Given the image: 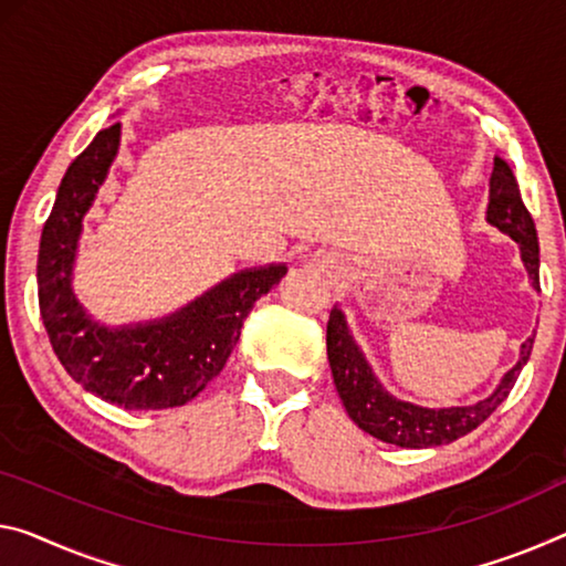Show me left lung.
<instances>
[{"label":"left lung","mask_w":566,"mask_h":566,"mask_svg":"<svg viewBox=\"0 0 566 566\" xmlns=\"http://www.w3.org/2000/svg\"><path fill=\"white\" fill-rule=\"evenodd\" d=\"M485 220L518 242L521 260H524L528 277H532V285L538 291V238L534 220L526 210L524 199H521L514 171L499 156L493 159ZM532 346L534 336H528L521 344L516 367L503 374L501 385L495 387L491 397L468 407H440V410H432V407L402 402V399L392 397L379 385V379L374 377L361 349L352 338L342 311L334 308L326 326L328 364H332L336 392L342 397L346 412L371 438L392 442V446L399 448L448 446V442L473 432L478 424L489 420L495 412V407L514 389L521 369H524L528 356H532Z\"/></svg>","instance_id":"obj_1"}]
</instances>
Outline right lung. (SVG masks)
I'll return each instance as SVG.
<instances>
[{
  "mask_svg": "<svg viewBox=\"0 0 566 566\" xmlns=\"http://www.w3.org/2000/svg\"><path fill=\"white\" fill-rule=\"evenodd\" d=\"M120 144V124L98 132L67 167L40 238L38 298L52 352L85 392L124 410H167L195 399L222 371L250 308L289 268L265 265L230 275L167 318L108 328L73 293L83 217Z\"/></svg>",
  "mask_w": 566,
  "mask_h": 566,
  "instance_id": "right-lung-1",
  "label": "right lung"
}]
</instances>
